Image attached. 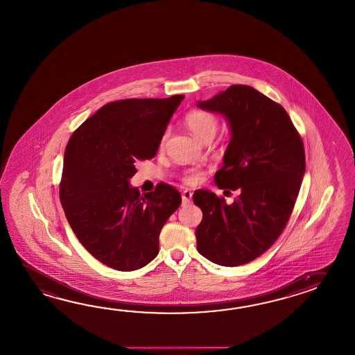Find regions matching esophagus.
<instances>
[{
    "mask_svg": "<svg viewBox=\"0 0 355 355\" xmlns=\"http://www.w3.org/2000/svg\"><path fill=\"white\" fill-rule=\"evenodd\" d=\"M191 197H192V193H191V191H189V189L183 191V192H182V201H183V204H187V202H189Z\"/></svg>",
    "mask_w": 355,
    "mask_h": 355,
    "instance_id": "34e87169",
    "label": "esophagus"
}]
</instances>
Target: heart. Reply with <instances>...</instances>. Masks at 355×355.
<instances>
[{"label": "heart", "mask_w": 355, "mask_h": 355, "mask_svg": "<svg viewBox=\"0 0 355 355\" xmlns=\"http://www.w3.org/2000/svg\"><path fill=\"white\" fill-rule=\"evenodd\" d=\"M184 123L192 135L196 136L197 139H200L201 141L213 139L214 135L218 130V119L210 112H206V110H191L184 117ZM164 141H166V136L162 140V146L164 145ZM201 178H202V174L198 171H189L184 175V181L187 183H196Z\"/></svg>", "instance_id": "heart-1"}]
</instances>
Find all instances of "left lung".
<instances>
[{
  "label": "left lung",
  "mask_w": 355,
  "mask_h": 355,
  "mask_svg": "<svg viewBox=\"0 0 355 355\" xmlns=\"http://www.w3.org/2000/svg\"><path fill=\"white\" fill-rule=\"evenodd\" d=\"M197 107L221 114L230 130L219 189L238 191L232 204L196 189L202 210L197 251L221 266L254 260L275 243L291 218L306 172L304 148L286 110L248 85H232Z\"/></svg>",
  "instance_id": "1"
}]
</instances>
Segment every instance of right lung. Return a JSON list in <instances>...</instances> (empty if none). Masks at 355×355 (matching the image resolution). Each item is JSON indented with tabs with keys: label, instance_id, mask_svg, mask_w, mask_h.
I'll list each match as a JSON object with an SVG mask.
<instances>
[{
	"label": "right lung",
	"instance_id": "1",
	"mask_svg": "<svg viewBox=\"0 0 355 355\" xmlns=\"http://www.w3.org/2000/svg\"><path fill=\"white\" fill-rule=\"evenodd\" d=\"M184 95L103 105L72 134L63 157L60 198L80 243L104 265L134 271L159 253V234L182 197L160 183L140 195L135 163L155 157Z\"/></svg>",
	"mask_w": 355,
	"mask_h": 355
}]
</instances>
